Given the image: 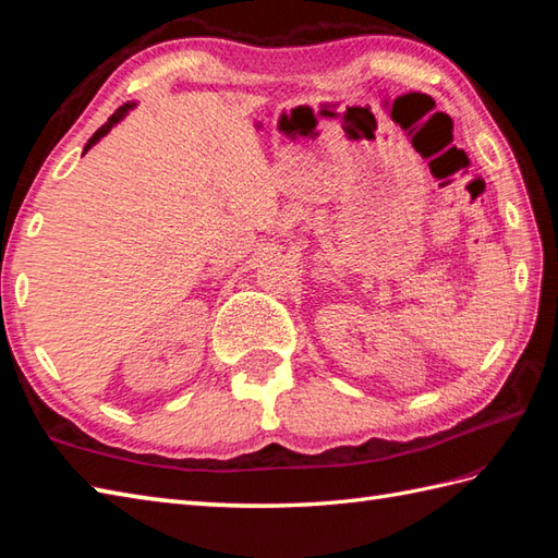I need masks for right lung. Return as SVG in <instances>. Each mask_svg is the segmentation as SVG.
Here are the masks:
<instances>
[{
  "instance_id": "right-lung-1",
  "label": "right lung",
  "mask_w": 558,
  "mask_h": 558,
  "mask_svg": "<svg viewBox=\"0 0 558 558\" xmlns=\"http://www.w3.org/2000/svg\"><path fill=\"white\" fill-rule=\"evenodd\" d=\"M136 108V102H124L122 105V108L120 110H117L112 117H110V120L108 122H105L100 129H98V132L96 134H93L90 138H88V144L86 146H83V156H86V153L93 148V146H96L98 144V141L102 138V136H108L110 132H112V126H117V124H120L122 120H124V117L129 114V112H132Z\"/></svg>"
}]
</instances>
